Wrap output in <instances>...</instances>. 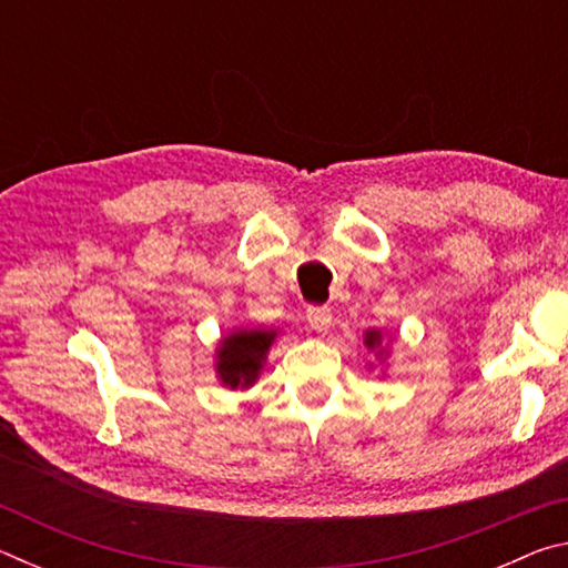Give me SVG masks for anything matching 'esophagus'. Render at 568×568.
Listing matches in <instances>:
<instances>
[{
	"label": "esophagus",
	"mask_w": 568,
	"mask_h": 568,
	"mask_svg": "<svg viewBox=\"0 0 568 568\" xmlns=\"http://www.w3.org/2000/svg\"><path fill=\"white\" fill-rule=\"evenodd\" d=\"M307 323H311V328L315 333H328L331 331V323H333V313L331 307H307Z\"/></svg>",
	"instance_id": "1"
}]
</instances>
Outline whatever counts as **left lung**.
I'll return each instance as SVG.
<instances>
[{"mask_svg": "<svg viewBox=\"0 0 568 568\" xmlns=\"http://www.w3.org/2000/svg\"><path fill=\"white\" fill-rule=\"evenodd\" d=\"M390 341H393V335H388L386 331H381V328H368L363 333V345L368 348V353L376 355V361L381 363L383 376H386L388 361H390V348H388ZM368 368H373V363H368Z\"/></svg>", "mask_w": 568, "mask_h": 568, "instance_id": "1", "label": "left lung"}]
</instances>
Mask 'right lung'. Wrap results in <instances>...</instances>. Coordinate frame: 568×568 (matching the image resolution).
<instances>
[{"instance_id": "obj_1", "label": "right lung", "mask_w": 568, "mask_h": 568, "mask_svg": "<svg viewBox=\"0 0 568 568\" xmlns=\"http://www.w3.org/2000/svg\"><path fill=\"white\" fill-rule=\"evenodd\" d=\"M281 331L263 328V325H235L225 335H220L215 345V376L220 386L230 390H247L261 378L267 353L277 341Z\"/></svg>"}]
</instances>
